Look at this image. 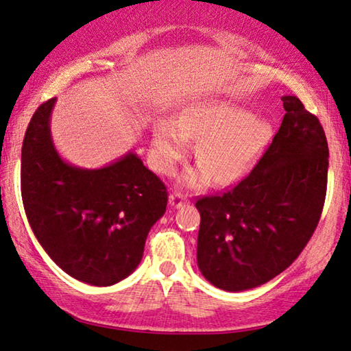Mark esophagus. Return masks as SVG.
I'll return each instance as SVG.
<instances>
[{"label": "esophagus", "mask_w": 351, "mask_h": 351, "mask_svg": "<svg viewBox=\"0 0 351 351\" xmlns=\"http://www.w3.org/2000/svg\"><path fill=\"white\" fill-rule=\"evenodd\" d=\"M188 202V199H186V196L183 193H180V191H174L169 196V204H171V207H174V208H177V207H182V206H185V204Z\"/></svg>", "instance_id": "obj_1"}]
</instances>
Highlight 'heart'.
I'll return each instance as SVG.
<instances>
[{
    "label": "heart",
    "mask_w": 351,
    "mask_h": 351,
    "mask_svg": "<svg viewBox=\"0 0 351 351\" xmlns=\"http://www.w3.org/2000/svg\"><path fill=\"white\" fill-rule=\"evenodd\" d=\"M269 138V125L230 104H202L183 111L180 121L166 119L155 125L152 161L157 171L169 174L199 139L196 158L202 168L190 169L183 180L190 186L226 185L243 176Z\"/></svg>",
    "instance_id": "1"
}]
</instances>
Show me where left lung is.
<instances>
[{"label": "left lung", "mask_w": 351, "mask_h": 351, "mask_svg": "<svg viewBox=\"0 0 351 351\" xmlns=\"http://www.w3.org/2000/svg\"><path fill=\"white\" fill-rule=\"evenodd\" d=\"M257 165L234 188L199 197L197 267L215 287L240 292L295 262L319 224L328 182V143L317 116L293 95Z\"/></svg>", "instance_id": "1"}]
</instances>
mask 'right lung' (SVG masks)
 Returning a JSON list of instances; mask_svg holds the SVG:
<instances>
[{
  "label": "right lung",
  "instance_id": "add662e5",
  "mask_svg": "<svg viewBox=\"0 0 351 351\" xmlns=\"http://www.w3.org/2000/svg\"><path fill=\"white\" fill-rule=\"evenodd\" d=\"M37 108L21 147V199L37 241L56 265L90 285H112L134 271L168 190L136 154L101 169L75 168L56 152L50 114Z\"/></svg>",
  "mask_w": 351,
  "mask_h": 351
}]
</instances>
